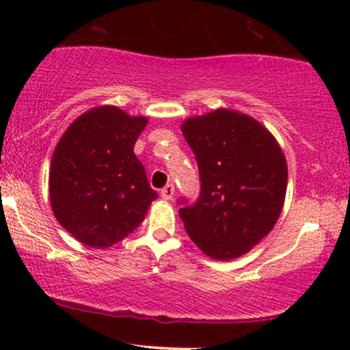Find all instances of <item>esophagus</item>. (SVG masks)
Segmentation results:
<instances>
[{
	"label": "esophagus",
	"mask_w": 350,
	"mask_h": 350,
	"mask_svg": "<svg viewBox=\"0 0 350 350\" xmlns=\"http://www.w3.org/2000/svg\"><path fill=\"white\" fill-rule=\"evenodd\" d=\"M172 196H174V186H172V184H167V186H164L161 189V198L163 199L171 200Z\"/></svg>",
	"instance_id": "34e87169"
}]
</instances>
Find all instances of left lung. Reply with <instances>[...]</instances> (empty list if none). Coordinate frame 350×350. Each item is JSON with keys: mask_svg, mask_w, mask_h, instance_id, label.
Listing matches in <instances>:
<instances>
[{"mask_svg": "<svg viewBox=\"0 0 350 350\" xmlns=\"http://www.w3.org/2000/svg\"><path fill=\"white\" fill-rule=\"evenodd\" d=\"M183 135L199 166L200 194L179 208L184 228L214 260L239 258L275 227L284 204L288 166L262 123L234 110L192 116Z\"/></svg>", "mask_w": 350, "mask_h": 350, "instance_id": "left-lung-1", "label": "left lung"}]
</instances>
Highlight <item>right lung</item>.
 Wrapping results in <instances>:
<instances>
[{
  "instance_id": "add662e5",
  "label": "right lung",
  "mask_w": 350,
  "mask_h": 350,
  "mask_svg": "<svg viewBox=\"0 0 350 350\" xmlns=\"http://www.w3.org/2000/svg\"><path fill=\"white\" fill-rule=\"evenodd\" d=\"M146 116L111 105L80 115L54 150L51 206L57 222L87 247L108 248L139 227L158 198L133 148Z\"/></svg>"
}]
</instances>
